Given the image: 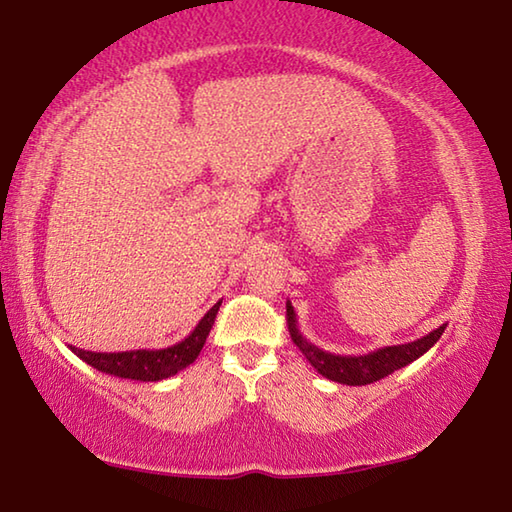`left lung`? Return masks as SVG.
Here are the masks:
<instances>
[{"label": "left lung", "instance_id": "1", "mask_svg": "<svg viewBox=\"0 0 512 512\" xmlns=\"http://www.w3.org/2000/svg\"><path fill=\"white\" fill-rule=\"evenodd\" d=\"M287 323H289V334L293 343L298 345V350L305 354V359L318 370V375H323L332 381H339V384H348V386H366L372 384V381H379L391 375V372L400 370L404 366H409L411 361L420 359L424 352H429L433 345L438 343L440 336L445 332V325H440L438 329H433L427 336H422L418 341L411 343H402V345H386V348H379L375 352L368 354H332L320 350L318 345L309 343L302 332L298 329V320H296V311H293V305L287 300Z\"/></svg>", "mask_w": 512, "mask_h": 512}]
</instances>
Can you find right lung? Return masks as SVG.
<instances>
[{"mask_svg":"<svg viewBox=\"0 0 512 512\" xmlns=\"http://www.w3.org/2000/svg\"><path fill=\"white\" fill-rule=\"evenodd\" d=\"M221 307V300L207 311V314L198 320L194 332L185 336L183 341L162 350H128V352H90L69 345L76 357L90 363L106 375H115L121 379H137V381H160L169 379L176 372L185 370L189 363H194L198 354H201L207 334L214 325L216 311Z\"/></svg>","mask_w":512,"mask_h":512,"instance_id":"right-lung-1","label":"right lung"}]
</instances>
